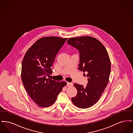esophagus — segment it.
<instances>
[{"instance_id":"esophagus-1","label":"esophagus","mask_w":133,"mask_h":133,"mask_svg":"<svg viewBox=\"0 0 133 133\" xmlns=\"http://www.w3.org/2000/svg\"><path fill=\"white\" fill-rule=\"evenodd\" d=\"M67 86H68V87H71V86H73V83H67Z\"/></svg>"}]
</instances>
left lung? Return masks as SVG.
Here are the masks:
<instances>
[{
  "label": "left lung",
  "instance_id": "obj_1",
  "mask_svg": "<svg viewBox=\"0 0 133 133\" xmlns=\"http://www.w3.org/2000/svg\"><path fill=\"white\" fill-rule=\"evenodd\" d=\"M67 43L79 51L78 69L88 77L86 87L74 84L77 94L72 101L79 108L91 107L98 101L109 82L111 62L107 51L99 40L91 36L70 38Z\"/></svg>",
  "mask_w": 133,
  "mask_h": 133
}]
</instances>
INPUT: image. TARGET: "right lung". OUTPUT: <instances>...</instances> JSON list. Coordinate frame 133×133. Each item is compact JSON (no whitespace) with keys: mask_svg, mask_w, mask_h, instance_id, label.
Listing matches in <instances>:
<instances>
[{"mask_svg":"<svg viewBox=\"0 0 133 133\" xmlns=\"http://www.w3.org/2000/svg\"><path fill=\"white\" fill-rule=\"evenodd\" d=\"M67 38L45 37L40 38L27 50L22 62L21 79L30 98L39 107L51 106L67 84L48 77L56 55Z\"/></svg>","mask_w":133,"mask_h":133,"instance_id":"1","label":"right lung"}]
</instances>
